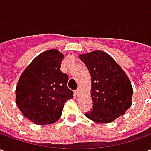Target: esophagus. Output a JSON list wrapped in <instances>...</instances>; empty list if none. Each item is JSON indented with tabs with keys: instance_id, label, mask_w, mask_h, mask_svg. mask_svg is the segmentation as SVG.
Instances as JSON below:
<instances>
[{
	"instance_id": "34e87169",
	"label": "esophagus",
	"mask_w": 151,
	"mask_h": 151,
	"mask_svg": "<svg viewBox=\"0 0 151 151\" xmlns=\"http://www.w3.org/2000/svg\"><path fill=\"white\" fill-rule=\"evenodd\" d=\"M80 92H81L80 91V89H77L75 91H74V94H75L76 96H78L80 95Z\"/></svg>"
}]
</instances>
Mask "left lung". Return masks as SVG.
<instances>
[{
    "label": "left lung",
    "instance_id": "left-lung-1",
    "mask_svg": "<svg viewBox=\"0 0 151 151\" xmlns=\"http://www.w3.org/2000/svg\"><path fill=\"white\" fill-rule=\"evenodd\" d=\"M91 77V111L85 116L97 123H110L125 113L132 105L133 87L115 60L103 51L82 54Z\"/></svg>",
    "mask_w": 151,
    "mask_h": 151
}]
</instances>
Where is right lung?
I'll list each match as a JSON object with an SVG mask.
<instances>
[{
    "instance_id": "obj_1",
    "label": "right lung",
    "mask_w": 151,
    "mask_h": 151,
    "mask_svg": "<svg viewBox=\"0 0 151 151\" xmlns=\"http://www.w3.org/2000/svg\"><path fill=\"white\" fill-rule=\"evenodd\" d=\"M64 55L47 50L35 58L22 73L16 87V104L27 119L40 125L59 118L64 105L73 98L68 75L60 71Z\"/></svg>"
}]
</instances>
